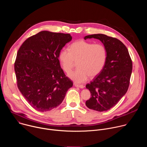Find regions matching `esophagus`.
Returning a JSON list of instances; mask_svg holds the SVG:
<instances>
[{
  "label": "esophagus",
  "instance_id": "obj_1",
  "mask_svg": "<svg viewBox=\"0 0 147 147\" xmlns=\"http://www.w3.org/2000/svg\"><path fill=\"white\" fill-rule=\"evenodd\" d=\"M74 86L76 87H79L80 88H84V86L83 85H81V84H74Z\"/></svg>",
  "mask_w": 147,
  "mask_h": 147
}]
</instances>
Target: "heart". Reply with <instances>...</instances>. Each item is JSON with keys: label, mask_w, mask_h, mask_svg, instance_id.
<instances>
[{"label": "heart", "mask_w": 147, "mask_h": 147, "mask_svg": "<svg viewBox=\"0 0 147 147\" xmlns=\"http://www.w3.org/2000/svg\"><path fill=\"white\" fill-rule=\"evenodd\" d=\"M59 59L63 69L67 73L71 72L75 61H78V69L69 76L74 82L82 83L86 82L90 76L95 77L101 72L107 61V49L102 44H94L80 40L73 43L69 50L61 49Z\"/></svg>", "instance_id": "heart-1"}]
</instances>
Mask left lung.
<instances>
[{
  "mask_svg": "<svg viewBox=\"0 0 147 147\" xmlns=\"http://www.w3.org/2000/svg\"><path fill=\"white\" fill-rule=\"evenodd\" d=\"M100 40L107 49V59L101 72L86 88L91 97L86 106L98 112L113 108L127 92L131 75L133 64L128 49L117 38L98 34L86 36L84 39Z\"/></svg>",
  "mask_w": 147,
  "mask_h": 147,
  "instance_id": "1",
  "label": "left lung"
}]
</instances>
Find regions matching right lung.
Returning <instances> with one entry per match:
<instances>
[{
    "label": "right lung",
    "instance_id": "1",
    "mask_svg": "<svg viewBox=\"0 0 147 147\" xmlns=\"http://www.w3.org/2000/svg\"><path fill=\"white\" fill-rule=\"evenodd\" d=\"M71 39L69 34L42 31L27 39L18 51L14 63L17 87L38 111L58 107L73 85L59 60L60 51Z\"/></svg>",
    "mask_w": 147,
    "mask_h": 147
}]
</instances>
